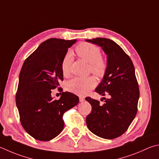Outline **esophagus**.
Returning <instances> with one entry per match:
<instances>
[{
	"label": "esophagus",
	"instance_id": "obj_1",
	"mask_svg": "<svg viewBox=\"0 0 159 159\" xmlns=\"http://www.w3.org/2000/svg\"><path fill=\"white\" fill-rule=\"evenodd\" d=\"M79 101H80V102H83L85 101V97H79Z\"/></svg>",
	"mask_w": 159,
	"mask_h": 159
}]
</instances>
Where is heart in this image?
Segmentation results:
<instances>
[{"mask_svg": "<svg viewBox=\"0 0 159 159\" xmlns=\"http://www.w3.org/2000/svg\"><path fill=\"white\" fill-rule=\"evenodd\" d=\"M76 52L80 58L84 60L89 64V70L97 76H102L105 73L106 62L102 57L101 51L99 47L87 42L80 43L76 48ZM72 56L70 53H66L63 57L61 69L65 76L70 74L71 65L72 63ZM97 83L93 78H74L67 84L68 91L79 95H85L94 88Z\"/></svg>", "mask_w": 159, "mask_h": 159, "instance_id": "b5f03b06", "label": "heart"}]
</instances>
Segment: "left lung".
Wrapping results in <instances>:
<instances>
[{"label":"left lung","mask_w":159,"mask_h":159,"mask_svg":"<svg viewBox=\"0 0 159 159\" xmlns=\"http://www.w3.org/2000/svg\"><path fill=\"white\" fill-rule=\"evenodd\" d=\"M86 41L99 46L107 56L105 74L95 92L109 97L103 105L85 98L92 106L86 124L97 136L114 139L127 130L137 113L140 92L135 68L129 56L112 40L97 37Z\"/></svg>","instance_id":"left-lung-1"}]
</instances>
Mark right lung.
Listing matches in <instances>:
<instances>
[{
	"mask_svg": "<svg viewBox=\"0 0 159 159\" xmlns=\"http://www.w3.org/2000/svg\"><path fill=\"white\" fill-rule=\"evenodd\" d=\"M76 42L57 38L46 40L22 66L16 104L22 126L34 139L48 141L58 135L64 128L63 114L79 103V97L69 92H62L58 100L51 97V92L63 80V57Z\"/></svg>",
	"mask_w": 159,
	"mask_h": 159,
	"instance_id": "add662e5",
	"label": "right lung"
}]
</instances>
